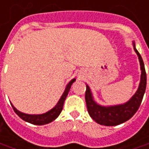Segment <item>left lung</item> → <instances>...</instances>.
<instances>
[{
    "label": "left lung",
    "instance_id": "1",
    "mask_svg": "<svg viewBox=\"0 0 149 149\" xmlns=\"http://www.w3.org/2000/svg\"><path fill=\"white\" fill-rule=\"evenodd\" d=\"M133 46L139 60L141 77H140V82L137 91L135 92V94L131 97V99L128 102L123 104L114 105V106H108V107L101 106L94 100L91 89L86 85V103L88 113L92 119L95 121L98 124L107 125V126L109 125L113 126V125L121 124L133 117L141 104L143 97L146 90L147 75L142 57L135 48L134 42H133Z\"/></svg>",
    "mask_w": 149,
    "mask_h": 149
}]
</instances>
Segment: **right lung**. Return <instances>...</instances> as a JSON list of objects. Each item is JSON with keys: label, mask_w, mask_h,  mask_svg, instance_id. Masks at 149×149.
I'll return each mask as SVG.
<instances>
[{"label": "right lung", "mask_w": 149, "mask_h": 149, "mask_svg": "<svg viewBox=\"0 0 149 149\" xmlns=\"http://www.w3.org/2000/svg\"><path fill=\"white\" fill-rule=\"evenodd\" d=\"M75 81H76L75 78L71 80L70 82L67 85L66 89H65V91L63 92V94L62 95L61 98L59 99L57 104L54 107L53 109H50L49 111H48L47 113H43V114H37V115H36V114H34V115L26 114V113L19 112V110H17V109H15L12 104H11V106H12V108L14 109L15 113L21 119H23L24 121L29 122V123L33 124V125H45V124H48L49 122L53 121L54 120H55L62 112V109H63V103H64V101L66 100V97L68 96V92L70 91L71 86L72 85V83L74 82Z\"/></svg>", "instance_id": "1"}]
</instances>
